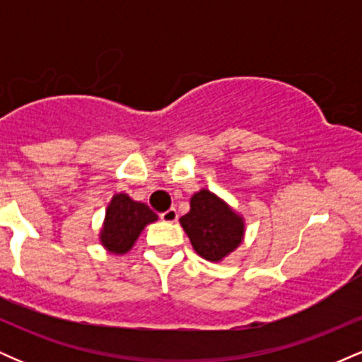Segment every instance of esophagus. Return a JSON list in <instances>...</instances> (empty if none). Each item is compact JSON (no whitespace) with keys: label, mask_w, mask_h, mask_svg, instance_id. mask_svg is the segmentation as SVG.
Here are the masks:
<instances>
[{"label":"esophagus","mask_w":362,"mask_h":362,"mask_svg":"<svg viewBox=\"0 0 362 362\" xmlns=\"http://www.w3.org/2000/svg\"><path fill=\"white\" fill-rule=\"evenodd\" d=\"M160 218L163 219V221H167V223H175L177 219H178V213H177V209H168V211H165V213H161L160 214Z\"/></svg>","instance_id":"obj_1"}]
</instances>
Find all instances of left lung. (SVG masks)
<instances>
[{
  "label": "left lung",
  "instance_id": "1",
  "mask_svg": "<svg viewBox=\"0 0 362 362\" xmlns=\"http://www.w3.org/2000/svg\"><path fill=\"white\" fill-rule=\"evenodd\" d=\"M194 250L209 262H221L240 247L245 221L221 197L202 189L190 197V211L180 218Z\"/></svg>",
  "mask_w": 362,
  "mask_h": 362
}]
</instances>
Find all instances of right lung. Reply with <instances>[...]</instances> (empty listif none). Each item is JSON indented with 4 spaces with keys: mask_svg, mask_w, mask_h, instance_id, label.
I'll use <instances>...</instances> for the list:
<instances>
[{
    "mask_svg": "<svg viewBox=\"0 0 362 362\" xmlns=\"http://www.w3.org/2000/svg\"><path fill=\"white\" fill-rule=\"evenodd\" d=\"M158 216L144 202L132 201L127 194H115L107 206L105 219L100 230V243L107 252L122 255L134 247L136 240Z\"/></svg>",
    "mask_w": 362,
    "mask_h": 362,
    "instance_id": "obj_1",
    "label": "right lung"
}]
</instances>
